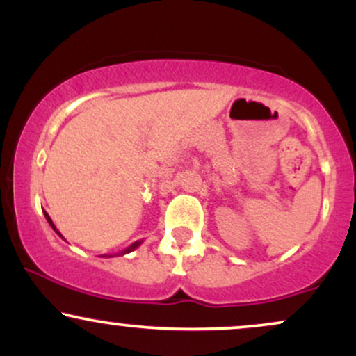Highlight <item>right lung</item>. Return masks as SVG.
Wrapping results in <instances>:
<instances>
[{
    "mask_svg": "<svg viewBox=\"0 0 356 356\" xmlns=\"http://www.w3.org/2000/svg\"><path fill=\"white\" fill-rule=\"evenodd\" d=\"M43 214H44V218H47V220H48V224H50V226H51V229L53 231H55L56 232V234H58L60 236V238H63V236H61L60 234V231L58 229H56V227H55V224H53V220H51V218H50V216H48V212H44L43 211ZM140 244H142V241H136V243H134V244H130V246L129 248H125L124 249V251H120V252H118V254H115V256H124V254H129V252H132L134 251V249H137L138 246H140ZM104 257H113L112 254H110V256H107V254H105Z\"/></svg>",
    "mask_w": 356,
    "mask_h": 356,
    "instance_id": "obj_1",
    "label": "right lung"
}]
</instances>
